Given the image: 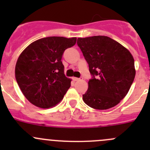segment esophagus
Masks as SVG:
<instances>
[{
	"instance_id": "obj_1",
	"label": "esophagus",
	"mask_w": 150,
	"mask_h": 150,
	"mask_svg": "<svg viewBox=\"0 0 150 150\" xmlns=\"http://www.w3.org/2000/svg\"><path fill=\"white\" fill-rule=\"evenodd\" d=\"M72 79H73V81H80V80H83V78H72Z\"/></svg>"
}]
</instances>
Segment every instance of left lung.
<instances>
[{"instance_id":"left-lung-1","label":"left lung","mask_w":150,"mask_h":150,"mask_svg":"<svg viewBox=\"0 0 150 150\" xmlns=\"http://www.w3.org/2000/svg\"><path fill=\"white\" fill-rule=\"evenodd\" d=\"M77 43L93 75L83 95V102L96 110L116 106L126 96L135 78L132 54L107 36L79 38Z\"/></svg>"}]
</instances>
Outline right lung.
<instances>
[{"instance_id": "right-lung-1", "label": "right lung", "mask_w": 150, "mask_h": 150, "mask_svg": "<svg viewBox=\"0 0 150 150\" xmlns=\"http://www.w3.org/2000/svg\"><path fill=\"white\" fill-rule=\"evenodd\" d=\"M76 38L48 37L30 43L21 53L15 77L24 96L33 105L51 108L64 98L72 80L64 75L62 57Z\"/></svg>"}]
</instances>
